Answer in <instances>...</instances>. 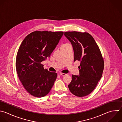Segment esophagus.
<instances>
[{
	"label": "esophagus",
	"instance_id": "34e87169",
	"mask_svg": "<svg viewBox=\"0 0 122 122\" xmlns=\"http://www.w3.org/2000/svg\"><path fill=\"white\" fill-rule=\"evenodd\" d=\"M60 74L61 75V76H65V75H66V74L63 73H61V72H60Z\"/></svg>",
	"mask_w": 122,
	"mask_h": 122
}]
</instances>
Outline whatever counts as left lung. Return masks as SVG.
Listing matches in <instances>:
<instances>
[{
    "instance_id": "left-lung-1",
    "label": "left lung",
    "mask_w": 122,
    "mask_h": 122,
    "mask_svg": "<svg viewBox=\"0 0 122 122\" xmlns=\"http://www.w3.org/2000/svg\"><path fill=\"white\" fill-rule=\"evenodd\" d=\"M64 34L72 46L74 61L81 62L79 75H72L69 89L76 96H86L95 89L102 77L104 68L102 54L93 38L88 33L68 31Z\"/></svg>"
}]
</instances>
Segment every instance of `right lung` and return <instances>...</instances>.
<instances>
[{
    "label": "right lung",
    "instance_id": "right-lung-1",
    "mask_svg": "<svg viewBox=\"0 0 122 122\" xmlns=\"http://www.w3.org/2000/svg\"><path fill=\"white\" fill-rule=\"evenodd\" d=\"M63 32L34 31L26 37L18 50L16 68L26 91L36 97L50 92L57 74L44 69L41 62L49 58L63 36Z\"/></svg>",
    "mask_w": 122,
    "mask_h": 122
}]
</instances>
